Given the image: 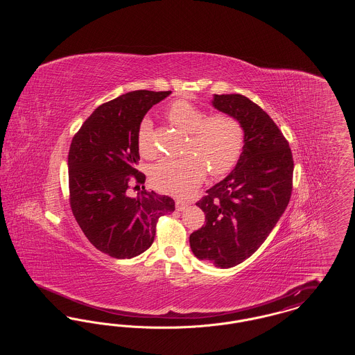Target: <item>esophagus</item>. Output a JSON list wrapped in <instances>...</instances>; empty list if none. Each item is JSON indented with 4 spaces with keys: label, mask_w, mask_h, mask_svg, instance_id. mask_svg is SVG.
Wrapping results in <instances>:
<instances>
[{
    "label": "esophagus",
    "mask_w": 355,
    "mask_h": 355,
    "mask_svg": "<svg viewBox=\"0 0 355 355\" xmlns=\"http://www.w3.org/2000/svg\"><path fill=\"white\" fill-rule=\"evenodd\" d=\"M187 206H189V203L187 202L180 201V200H177V201H175V209H177L178 211H184Z\"/></svg>",
    "instance_id": "esophagus-1"
}]
</instances>
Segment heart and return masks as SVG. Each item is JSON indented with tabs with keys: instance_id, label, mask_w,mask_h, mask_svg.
<instances>
[{
	"instance_id": "heart-1",
	"label": "heart",
	"mask_w": 355,
	"mask_h": 355,
	"mask_svg": "<svg viewBox=\"0 0 355 355\" xmlns=\"http://www.w3.org/2000/svg\"><path fill=\"white\" fill-rule=\"evenodd\" d=\"M170 122L189 135L186 157L164 159L152 169V184L162 193L187 196L201 185L206 170L211 177H222L236 166L243 149V128L229 114H214L206 119L205 112L187 101L173 102L168 109ZM138 150L150 158L154 155L152 121L142 119L138 128Z\"/></svg>"
}]
</instances>
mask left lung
Listing matches in <instances>:
<instances>
[{"label":"left lung","mask_w":355,"mask_h":355,"mask_svg":"<svg viewBox=\"0 0 355 355\" xmlns=\"http://www.w3.org/2000/svg\"><path fill=\"white\" fill-rule=\"evenodd\" d=\"M211 105L243 128L236 168L196 203L206 225L190 234L193 254L222 269L243 262L263 243L286 210L293 155L274 121L242 94H214Z\"/></svg>","instance_id":"left-lung-1"}]
</instances>
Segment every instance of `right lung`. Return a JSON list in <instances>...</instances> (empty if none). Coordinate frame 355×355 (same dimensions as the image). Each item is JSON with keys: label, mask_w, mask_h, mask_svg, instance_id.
Returning a JSON list of instances; mask_svg holds the SVG:
<instances>
[{"label": "right lung", "mask_w": 355, "mask_h": 355, "mask_svg": "<svg viewBox=\"0 0 355 355\" xmlns=\"http://www.w3.org/2000/svg\"><path fill=\"white\" fill-rule=\"evenodd\" d=\"M171 92L135 90L98 106L73 137L68 155L71 211L86 238L117 259L137 257L152 246L158 218L175 203L168 196L128 193L139 161L138 128L153 105Z\"/></svg>", "instance_id": "obj_1"}]
</instances>
